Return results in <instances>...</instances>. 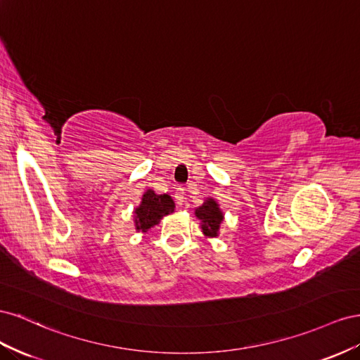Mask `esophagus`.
I'll list each match as a JSON object with an SVG mask.
<instances>
[{"mask_svg": "<svg viewBox=\"0 0 360 360\" xmlns=\"http://www.w3.org/2000/svg\"><path fill=\"white\" fill-rule=\"evenodd\" d=\"M174 200H176L178 205H184V202H186V193H184V188H178L174 191Z\"/></svg>", "mask_w": 360, "mask_h": 360, "instance_id": "esophagus-1", "label": "esophagus"}]
</instances>
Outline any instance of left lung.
I'll list each match as a JSON object with an SVG mask.
<instances>
[{
  "label": "left lung",
  "mask_w": 360,
  "mask_h": 360,
  "mask_svg": "<svg viewBox=\"0 0 360 360\" xmlns=\"http://www.w3.org/2000/svg\"><path fill=\"white\" fill-rule=\"evenodd\" d=\"M194 215L200 221V229L207 238H217L220 233V228L224 221V214L220 210L219 202L207 198L205 202L194 210Z\"/></svg>",
  "instance_id": "obj_1"
}]
</instances>
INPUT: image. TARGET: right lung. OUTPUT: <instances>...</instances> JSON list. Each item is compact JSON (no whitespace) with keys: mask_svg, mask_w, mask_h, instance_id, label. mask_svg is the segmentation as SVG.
Masks as SVG:
<instances>
[{"mask_svg":"<svg viewBox=\"0 0 360 360\" xmlns=\"http://www.w3.org/2000/svg\"><path fill=\"white\" fill-rule=\"evenodd\" d=\"M174 212V202L167 193L157 194L148 188L141 196L139 207L134 208V226L137 232H148L158 224L162 217Z\"/></svg>","mask_w":360,"mask_h":360,"instance_id":"obj_1","label":"right lung"}]
</instances>
